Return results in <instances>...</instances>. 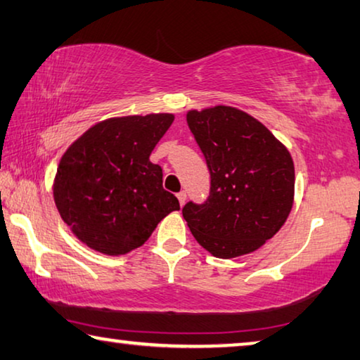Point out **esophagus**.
<instances>
[{
    "label": "esophagus",
    "mask_w": 360,
    "mask_h": 360,
    "mask_svg": "<svg viewBox=\"0 0 360 360\" xmlns=\"http://www.w3.org/2000/svg\"><path fill=\"white\" fill-rule=\"evenodd\" d=\"M176 197H178V200H179V205H181V207H182V205H184V203H186V200H187V195H186V192H184V191L179 192L178 195H176Z\"/></svg>",
    "instance_id": "esophagus-1"
}]
</instances>
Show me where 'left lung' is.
I'll list each match as a JSON object with an SVG mask.
<instances>
[{"mask_svg":"<svg viewBox=\"0 0 360 360\" xmlns=\"http://www.w3.org/2000/svg\"><path fill=\"white\" fill-rule=\"evenodd\" d=\"M187 124L211 174L208 200L182 208L192 236L222 259L261 248L293 207L295 165L288 149L255 117L231 105L193 108Z\"/></svg>","mask_w":360,"mask_h":360,"instance_id":"obj_1","label":"left lung"}]
</instances>
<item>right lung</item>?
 I'll return each mask as SVG.
<instances>
[{
    "instance_id": "obj_1",
    "label": "right lung",
    "mask_w": 360,
    "mask_h": 360,
    "mask_svg": "<svg viewBox=\"0 0 360 360\" xmlns=\"http://www.w3.org/2000/svg\"><path fill=\"white\" fill-rule=\"evenodd\" d=\"M173 113L102 120L73 141L56 171L53 193L60 218L79 242L102 255L139 248L171 211L163 173L150 153Z\"/></svg>"
}]
</instances>
